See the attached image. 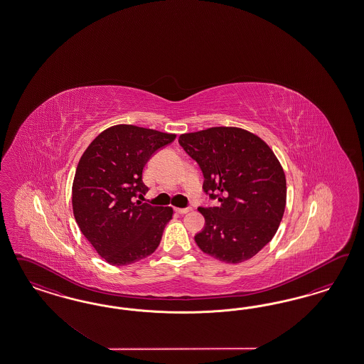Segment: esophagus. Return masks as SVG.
Returning <instances> with one entry per match:
<instances>
[{"mask_svg": "<svg viewBox=\"0 0 364 364\" xmlns=\"http://www.w3.org/2000/svg\"><path fill=\"white\" fill-rule=\"evenodd\" d=\"M191 210V208L189 207H187V208H176L177 213H180V215H184V213H188Z\"/></svg>", "mask_w": 364, "mask_h": 364, "instance_id": "34e87169", "label": "esophagus"}]
</instances>
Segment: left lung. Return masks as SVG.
I'll list each match as a JSON object with an SVG mask.
<instances>
[{
	"instance_id": "1",
	"label": "left lung",
	"mask_w": 364,
	"mask_h": 364,
	"mask_svg": "<svg viewBox=\"0 0 364 364\" xmlns=\"http://www.w3.org/2000/svg\"><path fill=\"white\" fill-rule=\"evenodd\" d=\"M178 144L196 163L203 191L218 207H198L205 225L195 235L204 254L242 263L274 237L286 208V175L267 144L254 133L215 127L186 133Z\"/></svg>"
}]
</instances>
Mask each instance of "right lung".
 Segmentation results:
<instances>
[{
	"mask_svg": "<svg viewBox=\"0 0 364 364\" xmlns=\"http://www.w3.org/2000/svg\"><path fill=\"white\" fill-rule=\"evenodd\" d=\"M175 139L176 134L122 124L100 133L81 156L72 187L75 219L109 264H132L159 247L173 210L137 198L148 192L144 166Z\"/></svg>",
	"mask_w": 364,
	"mask_h": 364,
	"instance_id": "obj_1",
	"label": "right lung"
}]
</instances>
